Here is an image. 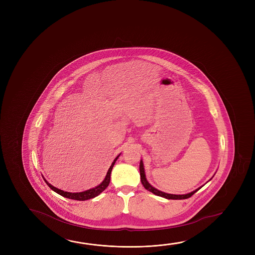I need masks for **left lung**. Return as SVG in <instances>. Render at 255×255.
Returning <instances> with one entry per match:
<instances>
[{
	"mask_svg": "<svg viewBox=\"0 0 255 255\" xmlns=\"http://www.w3.org/2000/svg\"><path fill=\"white\" fill-rule=\"evenodd\" d=\"M139 172H140V180H141V183L142 185L144 186V188H146V190H148V191H150V192L153 193L154 195L161 196V197H163V198H166V199H173V200L186 199V198H188V197H190L192 195H194L196 191H198V190H199V189L204 186V185H203L202 187L196 188V190H194L192 192L188 193V194H185V195H173V194H168V193L163 192V191H161V190H158L157 188H154V187H153V186H152V185L147 181L146 178V173H145V169H144V164H143L142 160H140V163H139ZM212 180V178H211L209 180Z\"/></svg>",
	"mask_w": 255,
	"mask_h": 255,
	"instance_id": "left-lung-1",
	"label": "left lung"
}]
</instances>
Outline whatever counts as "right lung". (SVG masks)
<instances>
[{"mask_svg":"<svg viewBox=\"0 0 255 255\" xmlns=\"http://www.w3.org/2000/svg\"><path fill=\"white\" fill-rule=\"evenodd\" d=\"M120 154H119L117 155V157L114 160L112 164L110 165L109 171L107 172V175L105 177L104 180H103L100 185H98L97 187H95V188L88 189V190H85V191H83V192L72 193L63 191V190L59 189V188H55L51 184L49 183L43 177H42V178H43L44 181L46 182L47 185H48L54 192L58 193L60 196L67 197V198H69V199H73V200L85 201L88 200V199H92V198H94V197L99 196L101 193L104 191L106 188H108L109 182H110V174H111V171H112V169H113L114 165H115V163L117 162V159L120 156Z\"/></svg>","mask_w":255,"mask_h":255,"instance_id":"right-lung-1","label":"right lung"}]
</instances>
